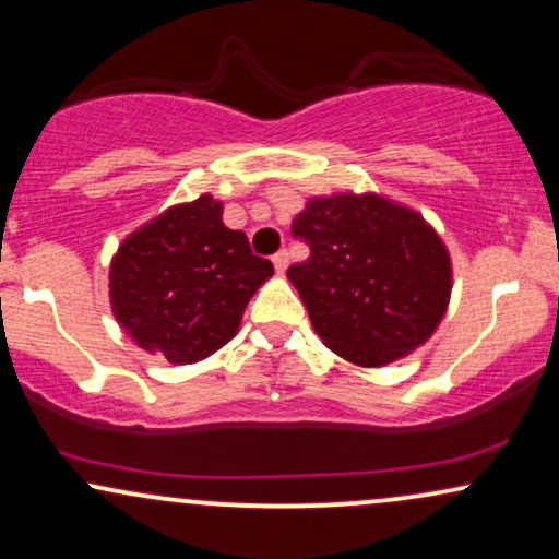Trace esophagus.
I'll list each match as a JSON object with an SVG mask.
<instances>
[{
  "instance_id": "1",
  "label": "esophagus",
  "mask_w": 559,
  "mask_h": 559,
  "mask_svg": "<svg viewBox=\"0 0 559 559\" xmlns=\"http://www.w3.org/2000/svg\"><path fill=\"white\" fill-rule=\"evenodd\" d=\"M273 265H275V271H278V273L286 271V267H288V252H286V249H281V252L273 254Z\"/></svg>"
}]
</instances>
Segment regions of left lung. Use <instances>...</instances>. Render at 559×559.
<instances>
[{
    "mask_svg": "<svg viewBox=\"0 0 559 559\" xmlns=\"http://www.w3.org/2000/svg\"><path fill=\"white\" fill-rule=\"evenodd\" d=\"M292 234L310 258L288 281L331 352L381 368L431 338L452 294V260L420 213L378 194L312 197Z\"/></svg>",
    "mask_w": 559,
    "mask_h": 559,
    "instance_id": "left-lung-1",
    "label": "left lung"
}]
</instances>
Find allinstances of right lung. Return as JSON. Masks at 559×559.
Masks as SVG:
<instances>
[{
    "label": "right lung",
    "instance_id": "obj_1",
    "mask_svg": "<svg viewBox=\"0 0 559 559\" xmlns=\"http://www.w3.org/2000/svg\"><path fill=\"white\" fill-rule=\"evenodd\" d=\"M273 275L247 236L202 194L133 230L110 265L115 320L141 349L173 365L210 357L239 331L249 299Z\"/></svg>",
    "mask_w": 559,
    "mask_h": 559
}]
</instances>
